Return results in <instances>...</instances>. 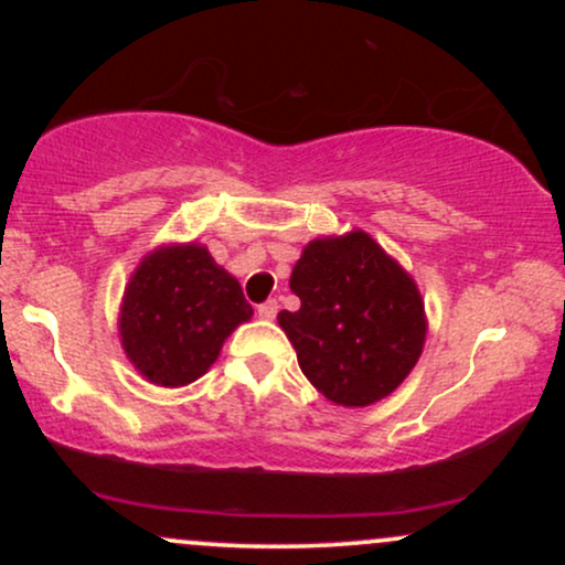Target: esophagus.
<instances>
[{
    "instance_id": "1",
    "label": "esophagus",
    "mask_w": 565,
    "mask_h": 565,
    "mask_svg": "<svg viewBox=\"0 0 565 565\" xmlns=\"http://www.w3.org/2000/svg\"><path fill=\"white\" fill-rule=\"evenodd\" d=\"M278 313V302L276 300H265L263 305H257V316L265 321H274Z\"/></svg>"
}]
</instances>
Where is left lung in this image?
Segmentation results:
<instances>
[{
  "label": "left lung",
  "mask_w": 565,
  "mask_h": 565,
  "mask_svg": "<svg viewBox=\"0 0 565 565\" xmlns=\"http://www.w3.org/2000/svg\"><path fill=\"white\" fill-rule=\"evenodd\" d=\"M289 289L300 308L281 310L278 323L305 377L334 404H374L417 364L425 342L423 297L364 231L310 242Z\"/></svg>",
  "instance_id": "left-lung-1"
}]
</instances>
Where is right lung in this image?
<instances>
[{
	"mask_svg": "<svg viewBox=\"0 0 565 565\" xmlns=\"http://www.w3.org/2000/svg\"><path fill=\"white\" fill-rule=\"evenodd\" d=\"M252 305L204 246L153 252L129 278L121 305V345L157 385H188L215 364L220 348Z\"/></svg>",
	"mask_w": 565,
	"mask_h": 565,
	"instance_id": "1",
	"label": "right lung"
}]
</instances>
